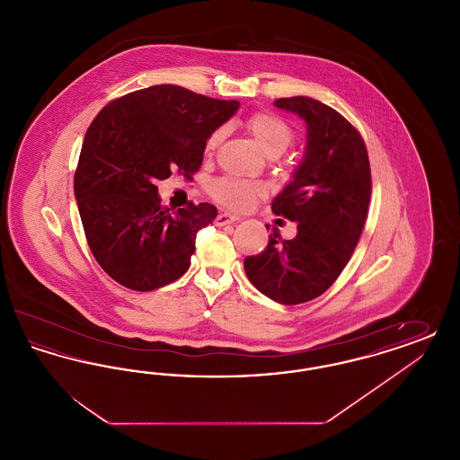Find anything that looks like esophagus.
I'll return each mask as SVG.
<instances>
[{
  "label": "esophagus",
  "instance_id": "1",
  "mask_svg": "<svg viewBox=\"0 0 460 460\" xmlns=\"http://www.w3.org/2000/svg\"><path fill=\"white\" fill-rule=\"evenodd\" d=\"M236 220H238L236 216H233V214H227V212H222V214L217 216V219H216V226L222 227V226H227V224H234Z\"/></svg>",
  "mask_w": 460,
  "mask_h": 460
}]
</instances>
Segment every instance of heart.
<instances>
[{"instance_id": "1", "label": "heart", "mask_w": 460, "mask_h": 460, "mask_svg": "<svg viewBox=\"0 0 460 460\" xmlns=\"http://www.w3.org/2000/svg\"><path fill=\"white\" fill-rule=\"evenodd\" d=\"M246 128L253 136V139L259 143V146L262 148L263 154L270 158H276V156L285 154L286 148L289 146V143L293 139L291 128L286 124L283 119H279L278 115H272V113H265V111L255 113L246 122ZM220 139H222V131H214L208 136V139L205 143L207 154H212L217 148ZM210 191L214 198L219 199L220 203H224L226 207L244 208L262 193V186L255 184L252 181H244V179L222 177L210 186Z\"/></svg>"}]
</instances>
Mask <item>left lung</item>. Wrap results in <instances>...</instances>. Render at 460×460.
I'll return each mask as SVG.
<instances>
[{
  "label": "left lung",
  "instance_id": "8db88e82",
  "mask_svg": "<svg viewBox=\"0 0 460 460\" xmlns=\"http://www.w3.org/2000/svg\"><path fill=\"white\" fill-rule=\"evenodd\" d=\"M274 105L306 126L305 155L270 205L296 222V236L281 240L274 227L262 253L243 265L265 296L296 305L323 295L350 261L369 208L371 167L362 136L336 110L308 96Z\"/></svg>",
  "mask_w": 460,
  "mask_h": 460
}]
</instances>
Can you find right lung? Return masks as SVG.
Returning a JSON list of instances; mask_svg holds the SVG:
<instances>
[{
    "instance_id": "right-lung-1",
    "label": "right lung",
    "mask_w": 460,
    "mask_h": 460,
    "mask_svg": "<svg viewBox=\"0 0 460 460\" xmlns=\"http://www.w3.org/2000/svg\"><path fill=\"white\" fill-rule=\"evenodd\" d=\"M240 109L174 84L113 100L91 122L77 171V199L89 248L119 285L152 291L190 267L197 233L217 217L210 203L171 212L156 181L191 177L208 136Z\"/></svg>"
}]
</instances>
